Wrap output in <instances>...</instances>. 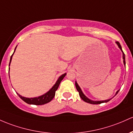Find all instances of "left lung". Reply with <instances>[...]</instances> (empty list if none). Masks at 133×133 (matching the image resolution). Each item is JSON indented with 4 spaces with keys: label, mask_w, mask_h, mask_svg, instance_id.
Here are the masks:
<instances>
[{
    "label": "left lung",
    "mask_w": 133,
    "mask_h": 133,
    "mask_svg": "<svg viewBox=\"0 0 133 133\" xmlns=\"http://www.w3.org/2000/svg\"><path fill=\"white\" fill-rule=\"evenodd\" d=\"M116 44L117 45L118 47L120 49L121 52H122V59H123L124 64V65H126V61H125V54H124V53L123 51H122V47H121V46L120 43H119V42H116ZM75 85H76V88L77 90H78V91L79 92V96H80V97L81 98V99H82L83 101H84L85 102H87V103H91V104H100V103H106V102H108L109 101H110V100L112 98L108 99V100H100V101H94V100H90V98H88L87 97V96H86L85 95H84V93H83L82 90H81V88H80L79 86L78 85V84L77 83L76 81H75ZM119 90H117V91H116V95H116L117 94V93L119 92Z\"/></svg>",
    "instance_id": "8db88e82"
}]
</instances>
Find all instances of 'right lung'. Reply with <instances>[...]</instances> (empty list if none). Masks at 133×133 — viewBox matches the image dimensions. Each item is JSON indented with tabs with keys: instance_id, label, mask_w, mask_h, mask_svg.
Returning <instances> with one entry per match:
<instances>
[{
	"instance_id": "1",
	"label": "right lung",
	"mask_w": 133,
	"mask_h": 133,
	"mask_svg": "<svg viewBox=\"0 0 133 133\" xmlns=\"http://www.w3.org/2000/svg\"><path fill=\"white\" fill-rule=\"evenodd\" d=\"M17 46H16L15 48V50H14V53L12 54V55H11V59H10V62H9V65L11 64V61H12V55H14V52H15ZM66 75V73H64L61 75V76L58 78V79L57 80L56 83H55L54 85L52 87V88L50 89L49 91H48L47 92L45 93V94L42 95L40 96V97H34V98H26V97H22L21 95H20L19 93H17V94L18 95V96L22 100H23L24 102H25L26 103H28V104L30 105H44L45 103H47L49 102H50L52 99L54 98L55 97V91L56 90H57L58 88L59 87V84L61 83V81L63 79L64 77Z\"/></svg>"
}]
</instances>
